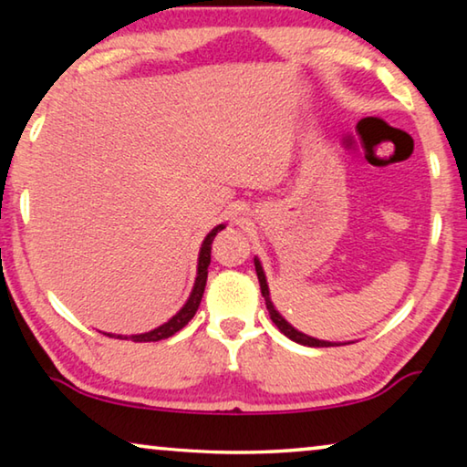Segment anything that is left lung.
Returning <instances> with one entry per match:
<instances>
[{"mask_svg":"<svg viewBox=\"0 0 467 467\" xmlns=\"http://www.w3.org/2000/svg\"><path fill=\"white\" fill-rule=\"evenodd\" d=\"M255 262V272H257V280H259V288H262V296L265 298V306L267 311H270V317L272 321L275 323V327H278L284 336L290 337L292 342L296 344H303V346H309V348H329V346H344L339 342H327V339H317V337H311L303 334V331H298L296 327H292L290 323L282 317V315L278 313V309H275L274 303H272V296H270V288H267V280H265V272L262 267V262L255 257L253 259Z\"/></svg>","mask_w":467,"mask_h":467,"instance_id":"1","label":"left lung"}]
</instances>
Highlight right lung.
I'll return each mask as SVG.
<instances>
[{
	"label": "right lung",
	"mask_w": 467,
	"mask_h": 467,
	"mask_svg": "<svg viewBox=\"0 0 467 467\" xmlns=\"http://www.w3.org/2000/svg\"><path fill=\"white\" fill-rule=\"evenodd\" d=\"M223 228H226V224H218L212 228L208 234H205V239L200 247V257H197V275H195L192 295H189L187 303L181 306V309L172 315L167 323H162V326L146 331V334L121 336V334H105V331H102V334L109 337H117V339H131V342H158V339H167L171 336H175L179 329H183L187 323L193 319L197 306H200V303H202L205 280H208V265L212 259V243H214V236L223 231Z\"/></svg>",
	"instance_id": "right-lung-1"
}]
</instances>
